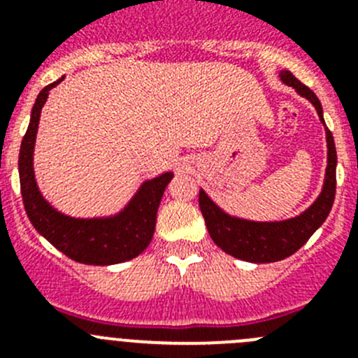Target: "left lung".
<instances>
[{"label": "left lung", "mask_w": 358, "mask_h": 358, "mask_svg": "<svg viewBox=\"0 0 358 358\" xmlns=\"http://www.w3.org/2000/svg\"><path fill=\"white\" fill-rule=\"evenodd\" d=\"M281 80L294 87L297 93L312 102L317 110L319 118H322V107L314 91L306 87L303 82L297 80L290 71H281ZM328 143V166L324 186L317 201L299 217L283 220V222H251L242 218L229 217L208 197L204 192H199V206L206 222L210 236L218 248L227 255L255 264H268V262L283 260L303 248L306 240L314 235L315 229L327 220L335 199V166H337V152H335L334 136L327 127Z\"/></svg>", "instance_id": "1"}]
</instances>
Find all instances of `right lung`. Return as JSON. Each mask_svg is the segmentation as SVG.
<instances>
[{
    "label": "right lung",
    "instance_id": "obj_1",
    "mask_svg": "<svg viewBox=\"0 0 358 358\" xmlns=\"http://www.w3.org/2000/svg\"><path fill=\"white\" fill-rule=\"evenodd\" d=\"M64 78V77H62ZM53 84L46 85L31 109L30 125L19 150V182L21 195L30 222L44 238L68 258L85 265H113L136 258L145 251L156 229L157 208L164 188L172 181V173L143 182L129 206L110 218H71L53 210L44 201L34 176V145L39 127L41 109Z\"/></svg>",
    "mask_w": 358,
    "mask_h": 358
}]
</instances>
